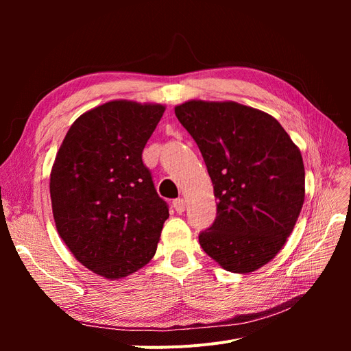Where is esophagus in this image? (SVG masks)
Masks as SVG:
<instances>
[{
    "label": "esophagus",
    "instance_id": "obj_1",
    "mask_svg": "<svg viewBox=\"0 0 351 351\" xmlns=\"http://www.w3.org/2000/svg\"><path fill=\"white\" fill-rule=\"evenodd\" d=\"M173 206H174L177 214H183V212L186 210V200L182 199V197H178L173 202Z\"/></svg>",
    "mask_w": 351,
    "mask_h": 351
}]
</instances>
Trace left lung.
<instances>
[{
  "instance_id": "left-lung-1",
  "label": "left lung",
  "mask_w": 351,
  "mask_h": 351,
  "mask_svg": "<svg viewBox=\"0 0 351 351\" xmlns=\"http://www.w3.org/2000/svg\"><path fill=\"white\" fill-rule=\"evenodd\" d=\"M197 143L217 197L199 243L221 268L250 274L282 249L304 202L300 149L272 115L234 101L192 99L174 108Z\"/></svg>"
}]
</instances>
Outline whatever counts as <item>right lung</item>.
<instances>
[{
	"label": "right lung",
	"instance_id": "1",
	"mask_svg": "<svg viewBox=\"0 0 351 351\" xmlns=\"http://www.w3.org/2000/svg\"><path fill=\"white\" fill-rule=\"evenodd\" d=\"M164 111L127 99L95 107L71 124L52 165L58 234L83 267L107 280L129 277L154 258L169 217L142 161Z\"/></svg>",
	"mask_w": 351,
	"mask_h": 351
}]
</instances>
